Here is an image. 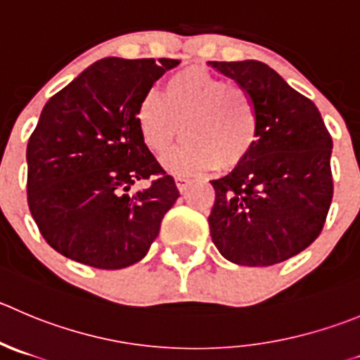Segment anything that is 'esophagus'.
Here are the masks:
<instances>
[{
	"label": "esophagus",
	"mask_w": 360,
	"mask_h": 360,
	"mask_svg": "<svg viewBox=\"0 0 360 360\" xmlns=\"http://www.w3.org/2000/svg\"><path fill=\"white\" fill-rule=\"evenodd\" d=\"M174 182H176V187L180 193H184V191L189 189L191 186H193V180L187 176H182V174H178V176H174Z\"/></svg>",
	"instance_id": "1"
}]
</instances>
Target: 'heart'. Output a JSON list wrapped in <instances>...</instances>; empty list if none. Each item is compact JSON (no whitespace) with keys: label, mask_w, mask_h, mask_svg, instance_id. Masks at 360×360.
I'll return each instance as SVG.
<instances>
[{"label":"heart","mask_w":360,"mask_h":360,"mask_svg":"<svg viewBox=\"0 0 360 360\" xmlns=\"http://www.w3.org/2000/svg\"><path fill=\"white\" fill-rule=\"evenodd\" d=\"M136 125L146 148L162 157L178 136L180 148L166 160L176 173H198L217 164L231 169L244 162L258 139V112L244 86L200 67L167 75L160 95L146 91L136 109Z\"/></svg>","instance_id":"1"}]
</instances>
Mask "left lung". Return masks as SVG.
Returning <instances> with one entry per match:
<instances>
[{
	"label": "left lung",
	"instance_id": "obj_1",
	"mask_svg": "<svg viewBox=\"0 0 360 360\" xmlns=\"http://www.w3.org/2000/svg\"><path fill=\"white\" fill-rule=\"evenodd\" d=\"M251 94L258 139L248 159L212 180V242L228 262L269 266L313 244L330 208L332 138L316 105L256 60L208 61Z\"/></svg>",
	"mask_w": 360,
	"mask_h": 360
}]
</instances>
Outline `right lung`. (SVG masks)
Listing matches in <instances>:
<instances>
[{
	"mask_svg": "<svg viewBox=\"0 0 360 360\" xmlns=\"http://www.w3.org/2000/svg\"><path fill=\"white\" fill-rule=\"evenodd\" d=\"M178 63L104 58L44 105L26 148V187L30 212L54 251L105 270L146 256L180 193L141 141L136 109ZM152 176L146 190L131 189Z\"/></svg>",
	"mask_w": 360,
	"mask_h": 360,
	"instance_id": "obj_1",
	"label": "right lung"
}]
</instances>
